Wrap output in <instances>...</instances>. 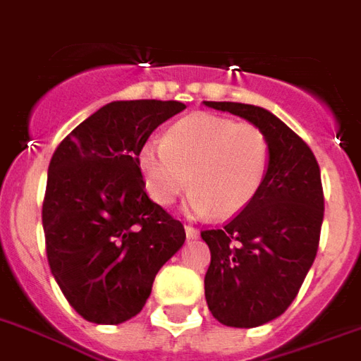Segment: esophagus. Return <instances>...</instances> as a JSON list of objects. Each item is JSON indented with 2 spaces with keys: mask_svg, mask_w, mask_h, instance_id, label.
Here are the masks:
<instances>
[{
  "mask_svg": "<svg viewBox=\"0 0 361 361\" xmlns=\"http://www.w3.org/2000/svg\"><path fill=\"white\" fill-rule=\"evenodd\" d=\"M184 232H186V238H188V240H196V238H200V230L190 226V224L184 226Z\"/></svg>",
  "mask_w": 361,
  "mask_h": 361,
  "instance_id": "1",
  "label": "esophagus"
}]
</instances>
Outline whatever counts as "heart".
<instances>
[{
	"label": "heart",
	"mask_w": 361,
	"mask_h": 361,
	"mask_svg": "<svg viewBox=\"0 0 361 361\" xmlns=\"http://www.w3.org/2000/svg\"><path fill=\"white\" fill-rule=\"evenodd\" d=\"M139 167L150 197L169 205L188 186L190 215L230 219L253 202L267 178L270 145L253 123L215 114H192L139 148Z\"/></svg>",
	"instance_id": "heart-1"
}]
</instances>
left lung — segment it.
Returning a JSON list of instances; mask_svg holds the SVG:
<instances>
[{
    "mask_svg": "<svg viewBox=\"0 0 361 361\" xmlns=\"http://www.w3.org/2000/svg\"><path fill=\"white\" fill-rule=\"evenodd\" d=\"M203 104L247 119L267 135L270 165L262 188L222 230H203L211 264L205 300L230 327H259L286 312L318 253L324 190L318 161L297 133L261 106Z\"/></svg>",
    "mask_w": 361,
    "mask_h": 361,
    "instance_id": "1",
    "label": "left lung"
}]
</instances>
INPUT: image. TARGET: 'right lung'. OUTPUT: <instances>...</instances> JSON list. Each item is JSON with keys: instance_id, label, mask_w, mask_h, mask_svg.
Returning <instances> with one entry per match:
<instances>
[{"instance_id": "obj_1", "label": "right lung", "mask_w": 361, "mask_h": 361, "mask_svg": "<svg viewBox=\"0 0 361 361\" xmlns=\"http://www.w3.org/2000/svg\"><path fill=\"white\" fill-rule=\"evenodd\" d=\"M178 100H114L62 140L43 202L47 261L81 318L118 325L142 310L154 278L183 247V224L145 190L139 148Z\"/></svg>"}]
</instances>
